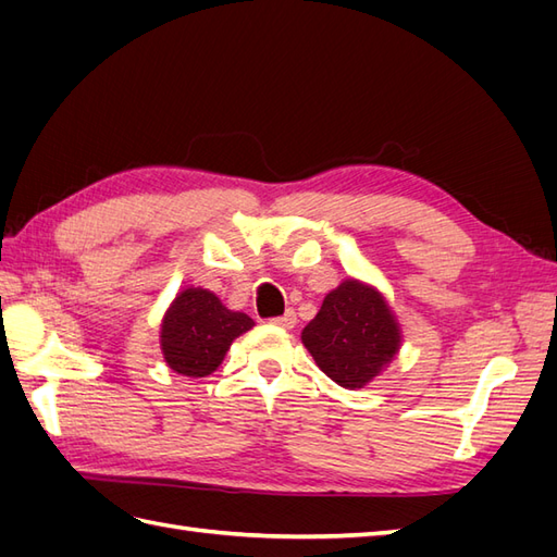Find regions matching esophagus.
<instances>
[{
    "label": "esophagus",
    "instance_id": "1",
    "mask_svg": "<svg viewBox=\"0 0 557 557\" xmlns=\"http://www.w3.org/2000/svg\"><path fill=\"white\" fill-rule=\"evenodd\" d=\"M295 323H297V313H295V309H288V311H285L283 315L274 318V325H278V327H285V330L295 327Z\"/></svg>",
    "mask_w": 557,
    "mask_h": 557
}]
</instances>
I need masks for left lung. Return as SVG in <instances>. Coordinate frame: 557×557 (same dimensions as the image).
Returning a JSON list of instances; mask_svg holds the SVG:
<instances>
[{
  "label": "left lung",
  "mask_w": 557,
  "mask_h": 557,
  "mask_svg": "<svg viewBox=\"0 0 557 557\" xmlns=\"http://www.w3.org/2000/svg\"><path fill=\"white\" fill-rule=\"evenodd\" d=\"M315 364L344 387H362L395 358L399 330L383 297L358 281L330 293L301 332Z\"/></svg>",
  "instance_id": "left-lung-1"
}]
</instances>
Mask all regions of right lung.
Listing matches in <instances>:
<instances>
[{
	"mask_svg": "<svg viewBox=\"0 0 557 557\" xmlns=\"http://www.w3.org/2000/svg\"><path fill=\"white\" fill-rule=\"evenodd\" d=\"M252 327L246 313L230 311L213 293L183 290L162 323V352L174 372L183 376H209L223 362L227 348Z\"/></svg>",
	"mask_w": 557,
	"mask_h": 557,
	"instance_id": "right-lung-1",
	"label": "right lung"
}]
</instances>
